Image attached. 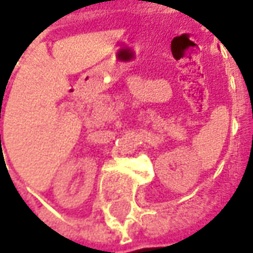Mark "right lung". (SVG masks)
I'll list each match as a JSON object with an SVG mask.
<instances>
[{
    "label": "right lung",
    "instance_id": "1",
    "mask_svg": "<svg viewBox=\"0 0 253 253\" xmlns=\"http://www.w3.org/2000/svg\"><path fill=\"white\" fill-rule=\"evenodd\" d=\"M0 142H1V135H0Z\"/></svg>",
    "mask_w": 253,
    "mask_h": 253
}]
</instances>
